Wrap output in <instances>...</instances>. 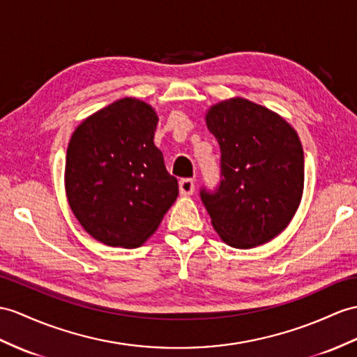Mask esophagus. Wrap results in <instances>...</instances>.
<instances>
[{
	"mask_svg": "<svg viewBox=\"0 0 357 357\" xmlns=\"http://www.w3.org/2000/svg\"><path fill=\"white\" fill-rule=\"evenodd\" d=\"M178 189H180V195H192L195 190V181L192 178H183L180 180L178 183Z\"/></svg>",
	"mask_w": 357,
	"mask_h": 357,
	"instance_id": "esophagus-1",
	"label": "esophagus"
}]
</instances>
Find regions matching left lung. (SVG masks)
Wrapping results in <instances>:
<instances>
[{
    "instance_id": "1",
    "label": "left lung",
    "mask_w": 357,
    "mask_h": 357,
    "mask_svg": "<svg viewBox=\"0 0 357 357\" xmlns=\"http://www.w3.org/2000/svg\"><path fill=\"white\" fill-rule=\"evenodd\" d=\"M221 149V185L202 199L215 231L233 248H255L280 234L301 203L304 154L294 127L247 98H229L206 112Z\"/></svg>"
}]
</instances>
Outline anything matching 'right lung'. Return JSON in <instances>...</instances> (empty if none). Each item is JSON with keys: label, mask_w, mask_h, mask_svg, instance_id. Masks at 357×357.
<instances>
[{"label": "right lung", "mask_w": 357, "mask_h": 357, "mask_svg": "<svg viewBox=\"0 0 357 357\" xmlns=\"http://www.w3.org/2000/svg\"><path fill=\"white\" fill-rule=\"evenodd\" d=\"M159 116L123 98L83 119L66 151L65 190L77 221L109 247H141L178 195L154 145Z\"/></svg>", "instance_id": "add662e5"}]
</instances>
